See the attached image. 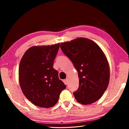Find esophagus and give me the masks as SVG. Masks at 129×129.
Segmentation results:
<instances>
[{
	"instance_id": "34e87169",
	"label": "esophagus",
	"mask_w": 129,
	"mask_h": 129,
	"mask_svg": "<svg viewBox=\"0 0 129 129\" xmlns=\"http://www.w3.org/2000/svg\"><path fill=\"white\" fill-rule=\"evenodd\" d=\"M64 83H65V85H67L68 84V80L67 79H65V80H64Z\"/></svg>"
}]
</instances>
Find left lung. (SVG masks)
I'll return each mask as SVG.
<instances>
[{"mask_svg": "<svg viewBox=\"0 0 129 129\" xmlns=\"http://www.w3.org/2000/svg\"><path fill=\"white\" fill-rule=\"evenodd\" d=\"M60 48L77 71L79 88L73 93L76 100L83 105L97 101L110 80V68L104 52L95 42L85 38L61 43Z\"/></svg>", "mask_w": 129, "mask_h": 129, "instance_id": "left-lung-1", "label": "left lung"}]
</instances>
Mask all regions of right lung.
<instances>
[{"label":"right lung","instance_id":"1","mask_svg":"<svg viewBox=\"0 0 129 129\" xmlns=\"http://www.w3.org/2000/svg\"><path fill=\"white\" fill-rule=\"evenodd\" d=\"M59 47V43L31 47L24 54L19 64L21 90L29 101L40 108L55 105L61 91L66 88L53 68Z\"/></svg>","mask_w":129,"mask_h":129}]
</instances>
